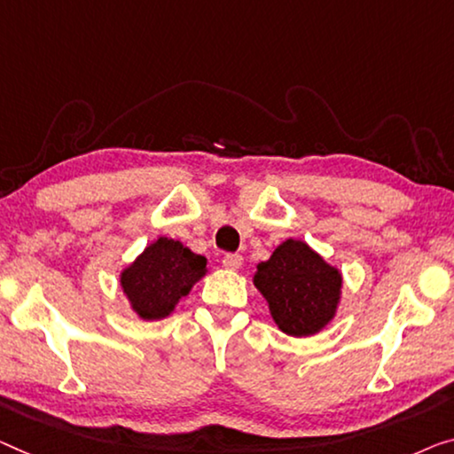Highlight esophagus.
<instances>
[{
  "instance_id": "obj_1",
  "label": "esophagus",
  "mask_w": 454,
  "mask_h": 454,
  "mask_svg": "<svg viewBox=\"0 0 454 454\" xmlns=\"http://www.w3.org/2000/svg\"><path fill=\"white\" fill-rule=\"evenodd\" d=\"M242 262H245V259H242V254L239 253H230L222 259V265H224L228 270H239L242 267Z\"/></svg>"
}]
</instances>
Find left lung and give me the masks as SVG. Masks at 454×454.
I'll return each mask as SVG.
<instances>
[{"instance_id":"8db88e82","label":"left lung","mask_w":454,"mask_h":454,"mask_svg":"<svg viewBox=\"0 0 454 454\" xmlns=\"http://www.w3.org/2000/svg\"><path fill=\"white\" fill-rule=\"evenodd\" d=\"M281 333L301 338L333 322L340 303L342 275L303 240L289 239L256 265L253 277Z\"/></svg>"}]
</instances>
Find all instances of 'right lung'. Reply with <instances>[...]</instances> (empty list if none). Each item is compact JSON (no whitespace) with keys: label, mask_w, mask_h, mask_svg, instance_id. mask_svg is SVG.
<instances>
[{"label":"right lung","mask_w":454,"mask_h":454,"mask_svg":"<svg viewBox=\"0 0 454 454\" xmlns=\"http://www.w3.org/2000/svg\"><path fill=\"white\" fill-rule=\"evenodd\" d=\"M206 265V256L160 236L121 270L120 286L142 320H162L207 273Z\"/></svg>","instance_id":"1"}]
</instances>
